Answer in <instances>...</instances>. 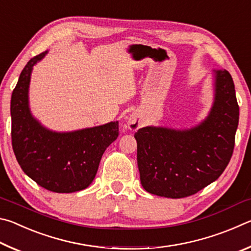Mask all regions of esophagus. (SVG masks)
Returning <instances> with one entry per match:
<instances>
[{
    "instance_id": "obj_1",
    "label": "esophagus",
    "mask_w": 251,
    "mask_h": 251,
    "mask_svg": "<svg viewBox=\"0 0 251 251\" xmlns=\"http://www.w3.org/2000/svg\"><path fill=\"white\" fill-rule=\"evenodd\" d=\"M128 127L131 130H137L141 127V121L138 120V116L130 115L128 118Z\"/></svg>"
}]
</instances>
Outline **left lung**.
Here are the masks:
<instances>
[{"label": "left lung", "instance_id": "left-lung-1", "mask_svg": "<svg viewBox=\"0 0 251 251\" xmlns=\"http://www.w3.org/2000/svg\"><path fill=\"white\" fill-rule=\"evenodd\" d=\"M214 72V105L198 126L184 130L147 126L135 133L146 192L167 198L192 196L218 179L230 161L239 106L229 72Z\"/></svg>", "mask_w": 251, "mask_h": 251}]
</instances>
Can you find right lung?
<instances>
[{"instance_id":"add662e5","label":"right lung","mask_w":251,"mask_h":251,"mask_svg":"<svg viewBox=\"0 0 251 251\" xmlns=\"http://www.w3.org/2000/svg\"><path fill=\"white\" fill-rule=\"evenodd\" d=\"M48 50L29 59L12 93V147L26 175L54 193H74L92 184L104 151L118 137V122L69 133L42 126L28 107L33 66Z\"/></svg>"}]
</instances>
